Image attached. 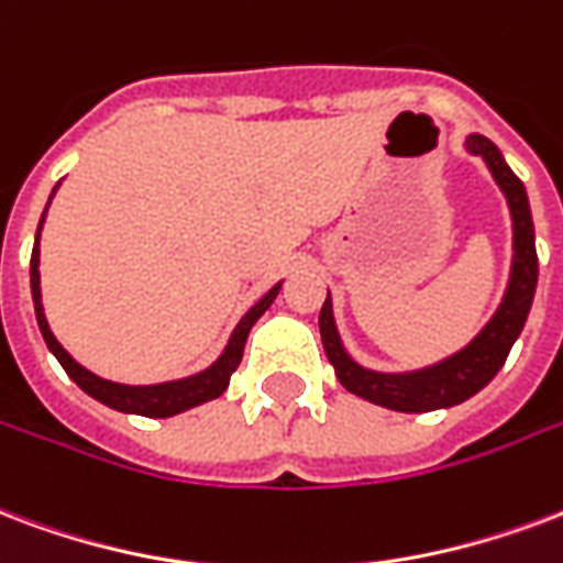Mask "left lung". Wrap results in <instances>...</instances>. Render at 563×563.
Wrapping results in <instances>:
<instances>
[{
  "mask_svg": "<svg viewBox=\"0 0 563 563\" xmlns=\"http://www.w3.org/2000/svg\"><path fill=\"white\" fill-rule=\"evenodd\" d=\"M468 154L481 156L487 163L489 175L505 192L507 207H510V222H514V261H510V278L501 297V306L489 323L468 341L454 356L442 358L437 365H427L421 371H407V374H383L371 367L358 365L356 358L344 350V341L338 335L335 314H332V299L327 297L320 308V338L327 358L335 367L338 383L365 397L377 407L395 409V412H430V409L457 407L489 379L496 377L505 365L510 346L519 338L526 317L531 311L534 287H538V249H534V222H531V207H528L526 186L519 180L505 156L487 136L466 139Z\"/></svg>",
  "mask_w": 563,
  "mask_h": 563,
  "instance_id": "1",
  "label": "left lung"
}]
</instances>
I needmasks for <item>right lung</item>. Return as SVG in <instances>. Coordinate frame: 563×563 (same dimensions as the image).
Returning <instances> with one entry per match:
<instances>
[{
  "mask_svg": "<svg viewBox=\"0 0 563 563\" xmlns=\"http://www.w3.org/2000/svg\"><path fill=\"white\" fill-rule=\"evenodd\" d=\"M56 189H53V196H56ZM46 207H49V201H46ZM44 217H46V210H44ZM44 217H41V225H37L35 249H32V266H29V278H32V302H35L37 327H41V335H44L49 353L58 358V365L65 367L67 377L74 379L76 386L82 388L86 395L95 397V400H100V404H106V407L118 409V412H133V416H147V418L177 416V412H186V409L198 407V404H207V400H213V397H219L222 391H225L228 379H231V374H234L236 365H240V358H243V346H246L249 329L255 327L257 317L273 306V299H276L278 290H282V282H278L276 287H269L264 297L249 308L246 314H243V320H240L234 332H231V338H228L222 356H219L210 367H205L201 374H192V377H184V379H172V383H156V386H124V383H112V379L97 377V374H91L88 367L79 365V362L67 353L65 346L58 344L56 335L49 332V323H46V317H44V302H41V273H37V264H41V249H37V240H41Z\"/></svg>",
  "mask_w": 563,
  "mask_h": 563,
  "instance_id": "1",
  "label": "right lung"
}]
</instances>
